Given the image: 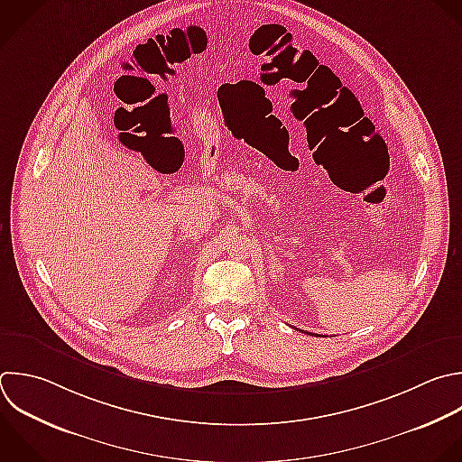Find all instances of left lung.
Here are the masks:
<instances>
[{
  "mask_svg": "<svg viewBox=\"0 0 462 462\" xmlns=\"http://www.w3.org/2000/svg\"><path fill=\"white\" fill-rule=\"evenodd\" d=\"M305 334H310V332H305Z\"/></svg>",
  "mask_w": 462,
  "mask_h": 462,
  "instance_id": "obj_1",
  "label": "left lung"
}]
</instances>
